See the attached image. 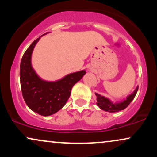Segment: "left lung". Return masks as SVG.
Returning a JSON list of instances; mask_svg holds the SVG:
<instances>
[{
    "label": "left lung",
    "instance_id": "obj_1",
    "mask_svg": "<svg viewBox=\"0 0 157 157\" xmlns=\"http://www.w3.org/2000/svg\"><path fill=\"white\" fill-rule=\"evenodd\" d=\"M137 91L138 87H136L134 92L131 94V95H129L126 100H124L123 102H120V103H113L106 97L101 96L98 94H95L97 96V104L100 107V109L103 110V111H108V112L110 113L117 112V111H122V110L126 109L129 105V104L131 103V101L134 100L135 96H136Z\"/></svg>",
    "mask_w": 157,
    "mask_h": 157
}]
</instances>
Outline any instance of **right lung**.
<instances>
[{
	"label": "right lung",
	"mask_w": 157,
	"mask_h": 157,
	"mask_svg": "<svg viewBox=\"0 0 157 157\" xmlns=\"http://www.w3.org/2000/svg\"><path fill=\"white\" fill-rule=\"evenodd\" d=\"M40 37L36 39L23 54L20 66V78L23 97L30 109L42 116H49L60 110L71 95L74 85L86 74L77 71L55 82L41 80L31 64L32 53Z\"/></svg>",
	"instance_id": "1"
}]
</instances>
